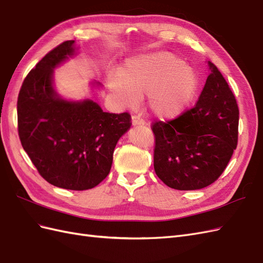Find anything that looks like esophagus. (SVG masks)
<instances>
[{"instance_id":"esophagus-1","label":"esophagus","mask_w":263,"mask_h":263,"mask_svg":"<svg viewBox=\"0 0 263 263\" xmlns=\"http://www.w3.org/2000/svg\"><path fill=\"white\" fill-rule=\"evenodd\" d=\"M131 121H132V125H133V126H142V125H144L143 120L141 119L140 117L133 116L132 119H131Z\"/></svg>"}]
</instances>
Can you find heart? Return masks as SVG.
<instances>
[{"label": "heart", "mask_w": 263, "mask_h": 263, "mask_svg": "<svg viewBox=\"0 0 263 263\" xmlns=\"http://www.w3.org/2000/svg\"><path fill=\"white\" fill-rule=\"evenodd\" d=\"M119 102L134 105L147 96V106L160 119L180 116L197 92L198 80L192 67L169 52H154L127 59L119 76L109 80Z\"/></svg>", "instance_id": "1"}]
</instances>
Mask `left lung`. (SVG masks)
<instances>
[{
    "label": "left lung",
    "mask_w": 263,
    "mask_h": 263,
    "mask_svg": "<svg viewBox=\"0 0 263 263\" xmlns=\"http://www.w3.org/2000/svg\"><path fill=\"white\" fill-rule=\"evenodd\" d=\"M208 66L196 106L169 122L152 125L154 171L176 190H199L213 183L237 147V101L218 67L210 61Z\"/></svg>",
    "instance_id": "1"
}]
</instances>
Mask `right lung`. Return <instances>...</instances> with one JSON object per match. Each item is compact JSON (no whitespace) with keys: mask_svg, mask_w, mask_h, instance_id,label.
<instances>
[{"mask_svg":"<svg viewBox=\"0 0 263 263\" xmlns=\"http://www.w3.org/2000/svg\"><path fill=\"white\" fill-rule=\"evenodd\" d=\"M65 41L26 76L18 93V137L49 183L67 190L92 189L111 170L118 141L131 126L129 113H107L90 99L66 100L54 86V70L78 54ZM92 87H101L96 81Z\"/></svg>","mask_w":263,"mask_h":263,"instance_id":"1","label":"right lung"}]
</instances>
